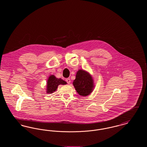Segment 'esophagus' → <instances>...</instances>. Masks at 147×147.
Segmentation results:
<instances>
[{"label": "esophagus", "mask_w": 147, "mask_h": 147, "mask_svg": "<svg viewBox=\"0 0 147 147\" xmlns=\"http://www.w3.org/2000/svg\"><path fill=\"white\" fill-rule=\"evenodd\" d=\"M65 81L67 82V83L68 84H70V79L69 78H67V79H65Z\"/></svg>", "instance_id": "34e87169"}]
</instances>
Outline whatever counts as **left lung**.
<instances>
[{
	"label": "left lung",
	"instance_id": "obj_1",
	"mask_svg": "<svg viewBox=\"0 0 147 147\" xmlns=\"http://www.w3.org/2000/svg\"><path fill=\"white\" fill-rule=\"evenodd\" d=\"M73 84L77 92L82 96H87L91 93L93 88V80L91 76L83 70H79Z\"/></svg>",
	"mask_w": 147,
	"mask_h": 147
}]
</instances>
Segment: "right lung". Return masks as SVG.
Wrapping results in <instances>:
<instances>
[{"label":"right lung","mask_w":147,"mask_h":147,"mask_svg":"<svg viewBox=\"0 0 147 147\" xmlns=\"http://www.w3.org/2000/svg\"><path fill=\"white\" fill-rule=\"evenodd\" d=\"M67 84V82L64 81L61 78H57L53 75L51 76L47 80V92L48 94L52 93L55 91L60 84L65 85Z\"/></svg>","instance_id":"add662e5"}]
</instances>
